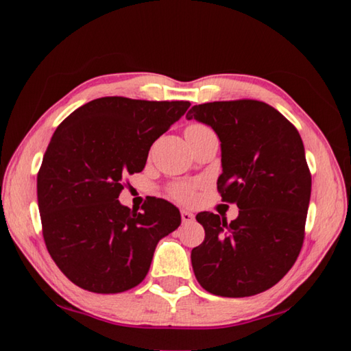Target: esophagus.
<instances>
[{"label": "esophagus", "instance_id": "34e87169", "mask_svg": "<svg viewBox=\"0 0 351 351\" xmlns=\"http://www.w3.org/2000/svg\"><path fill=\"white\" fill-rule=\"evenodd\" d=\"M181 219H182V223H184V224H189V223H192V221H193L195 217H193V213H192V212H189V210H181Z\"/></svg>", "mask_w": 351, "mask_h": 351}]
</instances>
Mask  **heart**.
<instances>
[{
    "label": "heart",
    "mask_w": 351,
    "mask_h": 351,
    "mask_svg": "<svg viewBox=\"0 0 351 351\" xmlns=\"http://www.w3.org/2000/svg\"><path fill=\"white\" fill-rule=\"evenodd\" d=\"M203 128H206V127L198 125V123H193V125H189L186 128V133L197 132V130H203ZM170 193H171V197H173V198L184 201V203H187V201L193 198V186H190V184H186V182L175 184V186L170 189Z\"/></svg>",
    "instance_id": "obj_1"
}]
</instances>
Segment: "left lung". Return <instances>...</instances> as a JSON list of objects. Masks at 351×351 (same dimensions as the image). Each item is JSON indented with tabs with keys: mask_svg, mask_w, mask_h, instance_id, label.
<instances>
[{
	"mask_svg": "<svg viewBox=\"0 0 351 351\" xmlns=\"http://www.w3.org/2000/svg\"><path fill=\"white\" fill-rule=\"evenodd\" d=\"M186 117L217 133L218 192L240 209L230 223L198 213L206 237L190 255L195 277L215 295L263 293L282 280L304 245L311 197L304 142L287 117L258 100L195 105Z\"/></svg>",
	"mask_w": 351,
	"mask_h": 351,
	"instance_id": "left-lung-1",
	"label": "left lung"
}]
</instances>
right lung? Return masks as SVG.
Segmentation results:
<instances>
[{"instance_id":"right-lung-1","label":"right lung","mask_w":351,"mask_h":351,"mask_svg":"<svg viewBox=\"0 0 351 351\" xmlns=\"http://www.w3.org/2000/svg\"><path fill=\"white\" fill-rule=\"evenodd\" d=\"M190 102L100 97L82 105L52 134L37 176L43 237L52 260L77 287L99 294L134 288L159 240L181 224L171 203L150 197L142 212L119 203L128 173Z\"/></svg>"}]
</instances>
